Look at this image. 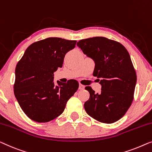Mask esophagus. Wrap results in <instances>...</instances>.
Returning a JSON list of instances; mask_svg holds the SVG:
<instances>
[{"instance_id":"34e87169","label":"esophagus","mask_w":152,"mask_h":152,"mask_svg":"<svg viewBox=\"0 0 152 152\" xmlns=\"http://www.w3.org/2000/svg\"><path fill=\"white\" fill-rule=\"evenodd\" d=\"M84 88H85L84 86L82 85V84H80V86H79V89H80V90H83V89H84Z\"/></svg>"}]
</instances>
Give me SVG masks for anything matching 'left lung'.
<instances>
[{
    "instance_id": "left-lung-1",
    "label": "left lung",
    "mask_w": 152,
    "mask_h": 152,
    "mask_svg": "<svg viewBox=\"0 0 152 152\" xmlns=\"http://www.w3.org/2000/svg\"><path fill=\"white\" fill-rule=\"evenodd\" d=\"M77 45L93 59V75L101 79L102 85L99 94L91 86L85 88L90 93L85 110L98 121L113 124L125 115L134 99L136 73L129 53L118 42L105 37L81 39Z\"/></svg>"
}]
</instances>
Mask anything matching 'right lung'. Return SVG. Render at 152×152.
I'll list each match as a JSON object with an SVG mask.
<instances>
[{"mask_svg":"<svg viewBox=\"0 0 152 152\" xmlns=\"http://www.w3.org/2000/svg\"><path fill=\"white\" fill-rule=\"evenodd\" d=\"M76 40L48 38L26 49L15 70L14 91L24 113L38 123L53 120L64 110L66 103L77 91L78 81L53 83V72L61 68L65 55L74 49Z\"/></svg>","mask_w":152,"mask_h":152,"instance_id":"obj_1","label":"right lung"}]
</instances>
